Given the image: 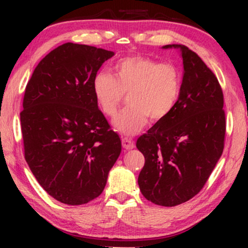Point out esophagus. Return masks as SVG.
Masks as SVG:
<instances>
[{"label":"esophagus","mask_w":248,"mask_h":248,"mask_svg":"<svg viewBox=\"0 0 248 248\" xmlns=\"http://www.w3.org/2000/svg\"><path fill=\"white\" fill-rule=\"evenodd\" d=\"M133 145V140L128 134H125L123 137V147L126 149H130Z\"/></svg>","instance_id":"esophagus-1"}]
</instances>
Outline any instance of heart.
I'll return each mask as SVG.
<instances>
[{
    "label": "heart",
    "instance_id": "heart-1",
    "mask_svg": "<svg viewBox=\"0 0 248 248\" xmlns=\"http://www.w3.org/2000/svg\"><path fill=\"white\" fill-rule=\"evenodd\" d=\"M147 90L149 91L150 89L148 88ZM130 122H131L130 118L122 116V117H120V120H118V126H120V127H128V126H130Z\"/></svg>",
    "mask_w": 248,
    "mask_h": 248
}]
</instances>
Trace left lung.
Listing matches in <instances>:
<instances>
[{"instance_id": "left-lung-1", "label": "left lung", "mask_w": 248, "mask_h": 248, "mask_svg": "<svg viewBox=\"0 0 248 248\" xmlns=\"http://www.w3.org/2000/svg\"><path fill=\"white\" fill-rule=\"evenodd\" d=\"M114 52L66 43L38 63L20 113L25 158L50 196L69 205L103 193L122 150L98 108L94 80Z\"/></svg>"}]
</instances>
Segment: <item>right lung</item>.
<instances>
[{"label":"right lung","mask_w":248,"mask_h":248,"mask_svg":"<svg viewBox=\"0 0 248 248\" xmlns=\"http://www.w3.org/2000/svg\"><path fill=\"white\" fill-rule=\"evenodd\" d=\"M174 48L183 62L177 101L137 141L145 162L138 184L149 201L182 204L201 191L221 157L226 133L223 93L212 71L184 45Z\"/></svg>","instance_id":"right-lung-1"}]
</instances>
